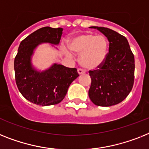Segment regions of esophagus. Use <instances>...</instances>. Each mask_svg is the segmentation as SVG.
Here are the masks:
<instances>
[{
  "label": "esophagus",
  "mask_w": 149,
  "mask_h": 149,
  "mask_svg": "<svg viewBox=\"0 0 149 149\" xmlns=\"http://www.w3.org/2000/svg\"><path fill=\"white\" fill-rule=\"evenodd\" d=\"M77 73L79 74H82L84 73V70L79 68V69H77Z\"/></svg>",
  "instance_id": "34e87169"
}]
</instances>
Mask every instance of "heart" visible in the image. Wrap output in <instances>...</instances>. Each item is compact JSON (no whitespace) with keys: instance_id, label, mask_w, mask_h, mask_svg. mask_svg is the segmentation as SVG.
Wrapping results in <instances>:
<instances>
[{"instance_id":"1","label":"heart","mask_w":149,"mask_h":149,"mask_svg":"<svg viewBox=\"0 0 149 149\" xmlns=\"http://www.w3.org/2000/svg\"><path fill=\"white\" fill-rule=\"evenodd\" d=\"M70 49L81 54L80 65L87 70H95L105 62L109 52V43L104 35L84 33L78 35L70 41ZM71 56L69 52H66Z\"/></svg>"}]
</instances>
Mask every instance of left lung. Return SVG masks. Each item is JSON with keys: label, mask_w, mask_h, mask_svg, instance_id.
I'll return each instance as SVG.
<instances>
[{"label": "left lung", "mask_w": 149, "mask_h": 149, "mask_svg": "<svg viewBox=\"0 0 149 149\" xmlns=\"http://www.w3.org/2000/svg\"><path fill=\"white\" fill-rule=\"evenodd\" d=\"M101 32L109 41V52L98 69L90 71L91 84L88 95L100 107L120 104L129 95L134 83L135 59L128 40L117 32L106 27L91 26Z\"/></svg>", "instance_id": "1"}]
</instances>
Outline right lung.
<instances>
[{
	"label": "right lung",
	"instance_id": "add662e5",
	"mask_svg": "<svg viewBox=\"0 0 149 149\" xmlns=\"http://www.w3.org/2000/svg\"><path fill=\"white\" fill-rule=\"evenodd\" d=\"M62 28L45 26L33 32L19 45L14 59L15 80L19 92L29 101L41 106L59 104L68 89L79 74L76 68L53 64L45 71H38L32 65L34 50L41 43L58 45Z\"/></svg>",
	"mask_w": 149,
	"mask_h": 149
}]
</instances>
